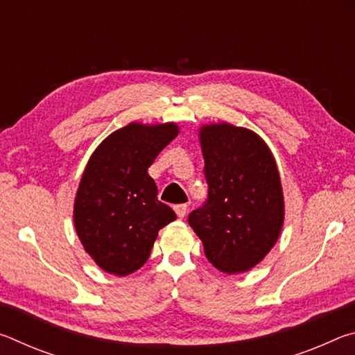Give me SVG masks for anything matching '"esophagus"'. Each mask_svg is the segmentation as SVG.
I'll use <instances>...</instances> for the list:
<instances>
[{
    "label": "esophagus",
    "mask_w": 355,
    "mask_h": 355,
    "mask_svg": "<svg viewBox=\"0 0 355 355\" xmlns=\"http://www.w3.org/2000/svg\"><path fill=\"white\" fill-rule=\"evenodd\" d=\"M173 209H175L178 218L183 219L186 216V209H188V205H184V203H183V205H175V207H173Z\"/></svg>",
    "instance_id": "esophagus-1"
}]
</instances>
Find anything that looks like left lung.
Here are the masks:
<instances>
[{
    "label": "left lung",
    "mask_w": 355,
    "mask_h": 355,
    "mask_svg": "<svg viewBox=\"0 0 355 355\" xmlns=\"http://www.w3.org/2000/svg\"><path fill=\"white\" fill-rule=\"evenodd\" d=\"M208 200L188 222L220 272L250 271L280 236L285 200L277 163L255 131L228 122L199 130Z\"/></svg>",
    "instance_id": "1"
}]
</instances>
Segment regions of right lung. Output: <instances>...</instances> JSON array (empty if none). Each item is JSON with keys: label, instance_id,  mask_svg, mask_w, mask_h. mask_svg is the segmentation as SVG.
Instances as JSON below:
<instances>
[{"label": "right lung", "instance_id": "right-lung-1", "mask_svg": "<svg viewBox=\"0 0 355 355\" xmlns=\"http://www.w3.org/2000/svg\"><path fill=\"white\" fill-rule=\"evenodd\" d=\"M178 133L173 122H130L89 158L75 196L73 224L84 250L105 272L123 277L142 268L158 232L177 219L158 200L147 171Z\"/></svg>", "mask_w": 355, "mask_h": 355}]
</instances>
